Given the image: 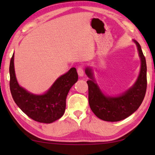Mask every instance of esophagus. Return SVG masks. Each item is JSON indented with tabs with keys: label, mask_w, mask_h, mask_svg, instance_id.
I'll return each mask as SVG.
<instances>
[{
	"label": "esophagus",
	"mask_w": 155,
	"mask_h": 155,
	"mask_svg": "<svg viewBox=\"0 0 155 155\" xmlns=\"http://www.w3.org/2000/svg\"><path fill=\"white\" fill-rule=\"evenodd\" d=\"M77 72H78V74L79 77H83L84 76V72H83V69L82 67H79L77 69Z\"/></svg>",
	"instance_id": "1"
}]
</instances>
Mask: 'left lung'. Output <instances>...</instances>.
<instances>
[{
  "label": "left lung",
  "instance_id": "1",
  "mask_svg": "<svg viewBox=\"0 0 155 155\" xmlns=\"http://www.w3.org/2000/svg\"><path fill=\"white\" fill-rule=\"evenodd\" d=\"M137 46L141 60L140 72L132 87L124 93L116 96L104 94L96 83L91 68H85V74L90 78L88 85L89 104L91 111L98 118L107 122H117L127 118L136 111L141 105L145 96L147 78L146 62L141 46L133 40Z\"/></svg>",
  "mask_w": 155,
  "mask_h": 155
}]
</instances>
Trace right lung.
<instances>
[{"mask_svg":"<svg viewBox=\"0 0 155 155\" xmlns=\"http://www.w3.org/2000/svg\"><path fill=\"white\" fill-rule=\"evenodd\" d=\"M10 91L18 107L35 121L50 124L64 114L66 97L73 85L78 81L75 68L61 75L44 94L37 95L29 92L18 84L14 69V53L10 61Z\"/></svg>","mask_w":155,"mask_h":155,"instance_id":"right-lung-1","label":"right lung"}]
</instances>
